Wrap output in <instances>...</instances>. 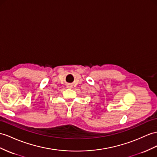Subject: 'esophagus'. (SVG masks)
<instances>
[{"label":"esophagus","instance_id":"esophagus-1","mask_svg":"<svg viewBox=\"0 0 157 157\" xmlns=\"http://www.w3.org/2000/svg\"><path fill=\"white\" fill-rule=\"evenodd\" d=\"M66 87H67V88H71V87H72V86L71 85V84H67V85L66 86Z\"/></svg>","mask_w":157,"mask_h":157}]
</instances>
